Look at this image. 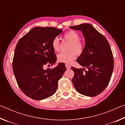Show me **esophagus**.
<instances>
[{
	"label": "esophagus",
	"mask_w": 125,
	"mask_h": 125,
	"mask_svg": "<svg viewBox=\"0 0 125 125\" xmlns=\"http://www.w3.org/2000/svg\"><path fill=\"white\" fill-rule=\"evenodd\" d=\"M65 67H66V68L67 69H71V67L70 66V65H69V64H65Z\"/></svg>",
	"instance_id": "34e87169"
}]
</instances>
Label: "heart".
<instances>
[{"label": "heart", "instance_id": "heart-1", "mask_svg": "<svg viewBox=\"0 0 125 125\" xmlns=\"http://www.w3.org/2000/svg\"><path fill=\"white\" fill-rule=\"evenodd\" d=\"M65 40L71 42L69 46V52H61L58 54V61L65 63H70L77 56V53L80 54L83 51L84 45L80 41V35L76 31L69 30L63 35ZM52 47L54 51H59L60 48V40L58 37H54L52 42Z\"/></svg>", "mask_w": 125, "mask_h": 125}]
</instances>
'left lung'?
Segmentation results:
<instances>
[{
	"mask_svg": "<svg viewBox=\"0 0 125 125\" xmlns=\"http://www.w3.org/2000/svg\"><path fill=\"white\" fill-rule=\"evenodd\" d=\"M70 28L81 31L85 42L83 51L77 60L83 68H72L74 73L73 85L80 94L96 96L107 87L113 74L114 59L110 46L92 25L82 24Z\"/></svg>",
	"mask_w": 125,
	"mask_h": 125,
	"instance_id": "obj_1",
	"label": "left lung"
}]
</instances>
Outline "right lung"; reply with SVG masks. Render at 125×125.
<instances>
[{"instance_id": "add662e5", "label": "right lung", "mask_w": 125, "mask_h": 125, "mask_svg": "<svg viewBox=\"0 0 125 125\" xmlns=\"http://www.w3.org/2000/svg\"><path fill=\"white\" fill-rule=\"evenodd\" d=\"M62 31L53 27H35L17 43L12 69L19 86L29 98L43 100L57 89L58 80L66 70L65 65L60 63L52 69L43 68L56 62L52 42Z\"/></svg>"}]
</instances>
